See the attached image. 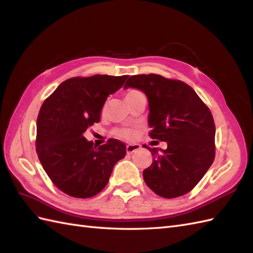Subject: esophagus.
<instances>
[{
  "mask_svg": "<svg viewBox=\"0 0 253 253\" xmlns=\"http://www.w3.org/2000/svg\"><path fill=\"white\" fill-rule=\"evenodd\" d=\"M140 149V144L138 143H134V144H127L126 145V153L127 154H132L135 151Z\"/></svg>",
  "mask_w": 253,
  "mask_h": 253,
  "instance_id": "34e87169",
  "label": "esophagus"
}]
</instances>
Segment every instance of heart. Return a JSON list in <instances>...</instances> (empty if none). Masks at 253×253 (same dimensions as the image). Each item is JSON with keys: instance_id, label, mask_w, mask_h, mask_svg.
I'll return each instance as SVG.
<instances>
[{"instance_id": "obj_1", "label": "heart", "mask_w": 253, "mask_h": 253, "mask_svg": "<svg viewBox=\"0 0 253 253\" xmlns=\"http://www.w3.org/2000/svg\"><path fill=\"white\" fill-rule=\"evenodd\" d=\"M141 93H140L138 89H129V90L126 91V100H128V99H132V98L138 96ZM114 134L116 135L117 137H120V138L127 139V140L134 139L135 137H136V135H137L135 129L128 128V127H119V128L114 129Z\"/></svg>"}]
</instances>
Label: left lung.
<instances>
[{"label":"left lung","mask_w":253,"mask_h":253,"mask_svg":"<svg viewBox=\"0 0 253 253\" xmlns=\"http://www.w3.org/2000/svg\"><path fill=\"white\" fill-rule=\"evenodd\" d=\"M127 87L147 95L149 135L168 143L160 151L143 144L153 156L152 165L142 173L145 183L165 198L187 194L215 156V125L209 108L185 82L156 74L131 76L125 85Z\"/></svg>","instance_id":"1"}]
</instances>
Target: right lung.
I'll use <instances>...</instances> for the list:
<instances>
[{
    "label": "right lung",
    "instance_id": "right-lung-1",
    "mask_svg": "<svg viewBox=\"0 0 253 253\" xmlns=\"http://www.w3.org/2000/svg\"><path fill=\"white\" fill-rule=\"evenodd\" d=\"M128 76L94 75L62 82L45 99L37 119L36 150L43 169L63 193L88 198L104 189L126 147L109 139L97 148L83 133L100 121L109 95L124 86Z\"/></svg>",
    "mask_w": 253,
    "mask_h": 253
}]
</instances>
